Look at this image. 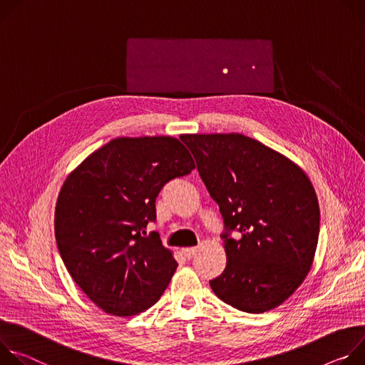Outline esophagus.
<instances>
[{"label": "esophagus", "instance_id": "1", "mask_svg": "<svg viewBox=\"0 0 365 365\" xmlns=\"http://www.w3.org/2000/svg\"><path fill=\"white\" fill-rule=\"evenodd\" d=\"M197 251H198V248H197V247H192V248H184V250H182V254L185 255V258L191 259V258L197 254Z\"/></svg>", "mask_w": 365, "mask_h": 365}]
</instances>
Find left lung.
Masks as SVG:
<instances>
[{
	"mask_svg": "<svg viewBox=\"0 0 365 365\" xmlns=\"http://www.w3.org/2000/svg\"><path fill=\"white\" fill-rule=\"evenodd\" d=\"M180 139L223 217L227 262L210 279L213 293L247 313L279 306L304 281L317 247L320 213L312 182L290 159L244 135Z\"/></svg>",
	"mask_w": 365,
	"mask_h": 365,
	"instance_id": "1",
	"label": "left lung"
}]
</instances>
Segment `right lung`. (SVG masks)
I'll list each match as a JSON object with an SVG mask.
<instances>
[{
	"label": "right lung",
	"mask_w": 365,
	"mask_h": 365,
	"mask_svg": "<svg viewBox=\"0 0 365 365\" xmlns=\"http://www.w3.org/2000/svg\"><path fill=\"white\" fill-rule=\"evenodd\" d=\"M194 170L170 136L118 138L91 153L63 182L55 236L71 277L106 313L133 316L153 306L178 264L156 232L155 201L167 182Z\"/></svg>",
	"instance_id": "add662e5"
}]
</instances>
